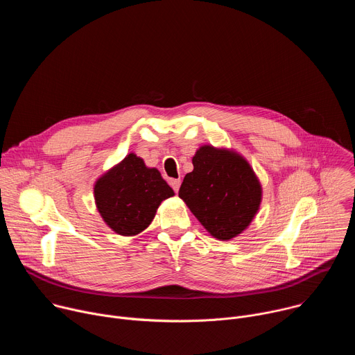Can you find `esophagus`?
<instances>
[{
	"label": "esophagus",
	"instance_id": "obj_1",
	"mask_svg": "<svg viewBox=\"0 0 355 355\" xmlns=\"http://www.w3.org/2000/svg\"><path fill=\"white\" fill-rule=\"evenodd\" d=\"M170 185L173 187V189H174L175 192H178V189H180V187H181V180H180V178H173V180H170Z\"/></svg>",
	"mask_w": 355,
	"mask_h": 355
}]
</instances>
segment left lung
Wrapping results in <instances>:
<instances>
[{
	"instance_id": "8db88e82",
	"label": "left lung",
	"mask_w": 355,
	"mask_h": 355,
	"mask_svg": "<svg viewBox=\"0 0 355 355\" xmlns=\"http://www.w3.org/2000/svg\"><path fill=\"white\" fill-rule=\"evenodd\" d=\"M192 164L178 196L212 237H237L260 211L263 187L257 174L234 148L212 144L200 146Z\"/></svg>"
}]
</instances>
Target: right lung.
<instances>
[{"mask_svg": "<svg viewBox=\"0 0 355 355\" xmlns=\"http://www.w3.org/2000/svg\"><path fill=\"white\" fill-rule=\"evenodd\" d=\"M174 196L173 188L155 167L129 153L94 184L96 209L116 234L132 237L153 222L162 202Z\"/></svg>", "mask_w": 355, "mask_h": 355, "instance_id": "1", "label": "right lung"}]
</instances>
